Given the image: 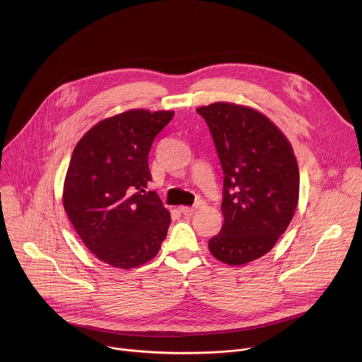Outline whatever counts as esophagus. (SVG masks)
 Instances as JSON below:
<instances>
[{"label": "esophagus", "mask_w": 362, "mask_h": 362, "mask_svg": "<svg viewBox=\"0 0 362 362\" xmlns=\"http://www.w3.org/2000/svg\"><path fill=\"white\" fill-rule=\"evenodd\" d=\"M194 211H196V208H187V206H183V208H180V212H182L185 216H190Z\"/></svg>", "instance_id": "obj_1"}]
</instances>
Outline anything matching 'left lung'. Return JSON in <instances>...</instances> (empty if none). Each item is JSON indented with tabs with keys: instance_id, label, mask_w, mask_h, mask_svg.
Masks as SVG:
<instances>
[{
	"instance_id": "8db88e82",
	"label": "left lung",
	"mask_w": 362,
	"mask_h": 362,
	"mask_svg": "<svg viewBox=\"0 0 362 362\" xmlns=\"http://www.w3.org/2000/svg\"><path fill=\"white\" fill-rule=\"evenodd\" d=\"M208 124L223 170V226L209 240L221 262L243 265L268 253L289 226L299 170L286 137L253 109L214 103L196 110Z\"/></svg>"
}]
</instances>
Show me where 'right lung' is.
I'll return each instance as SVG.
<instances>
[{
    "label": "right lung",
    "instance_id": "1",
    "mask_svg": "<svg viewBox=\"0 0 362 362\" xmlns=\"http://www.w3.org/2000/svg\"><path fill=\"white\" fill-rule=\"evenodd\" d=\"M173 112L129 110L91 127L77 143L66 175L64 209L87 249L115 268L130 269L158 255L170 214L151 180V143Z\"/></svg>",
    "mask_w": 362,
    "mask_h": 362
}]
</instances>
